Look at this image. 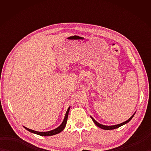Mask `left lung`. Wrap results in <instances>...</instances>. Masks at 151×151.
I'll return each mask as SVG.
<instances>
[{
    "label": "left lung",
    "instance_id": "1",
    "mask_svg": "<svg viewBox=\"0 0 151 151\" xmlns=\"http://www.w3.org/2000/svg\"><path fill=\"white\" fill-rule=\"evenodd\" d=\"M135 114H136V112L132 115V116H131V117L129 119L127 120L126 121L123 122V123H120V124H115V125H111V126H106V125L101 124H100L99 123H98L97 121H96L91 116H90V117L92 119V120H93V121L94 122V123H95L96 125H97V127H99V128H101V129H104V130H113V129H117V128L120 127H121V126H123V125H124V124H127V123H129V122L131 119H132V117H134V115H135Z\"/></svg>",
    "mask_w": 151,
    "mask_h": 151
}]
</instances>
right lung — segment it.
Wrapping results in <instances>:
<instances>
[{
	"label": "right lung",
	"mask_w": 151,
	"mask_h": 151,
	"mask_svg": "<svg viewBox=\"0 0 151 151\" xmlns=\"http://www.w3.org/2000/svg\"><path fill=\"white\" fill-rule=\"evenodd\" d=\"M70 106L67 109V110L65 113V117H64L63 119V121H62V124H61L58 127H57L56 129L52 130H50V131H47V132H38V131H35L33 130L32 129H28V128L24 127V128L25 129H27L28 131H29V132H32V133H34V134H37V135H40L41 136H53V135H55V134H59L63 130V129H65V127L66 126V124H67V118H68V115H69V111L70 110Z\"/></svg>",
	"instance_id": "right-lung-1"
}]
</instances>
